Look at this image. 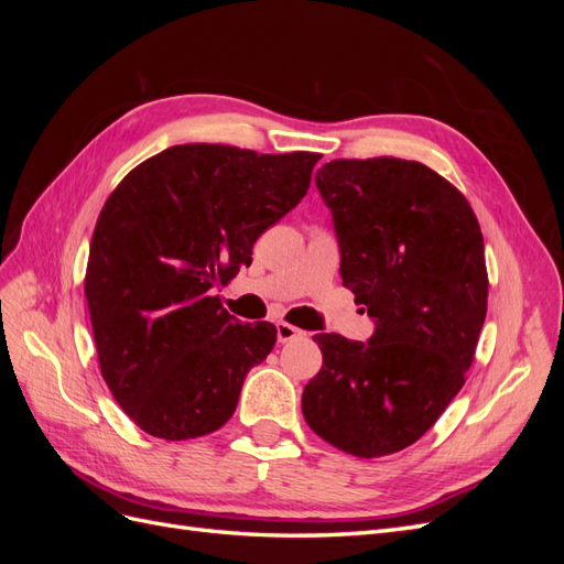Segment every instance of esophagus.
<instances>
[{
  "label": "esophagus",
  "mask_w": 564,
  "mask_h": 564,
  "mask_svg": "<svg viewBox=\"0 0 564 564\" xmlns=\"http://www.w3.org/2000/svg\"><path fill=\"white\" fill-rule=\"evenodd\" d=\"M305 336V332H301L294 324H286V322H278V340L280 344H286V340H294Z\"/></svg>",
  "instance_id": "obj_1"
}]
</instances>
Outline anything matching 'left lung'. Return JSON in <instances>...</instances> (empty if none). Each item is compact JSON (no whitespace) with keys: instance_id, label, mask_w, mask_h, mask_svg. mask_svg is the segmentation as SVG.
<instances>
[{"instance_id":"left-lung-1","label":"left lung","mask_w":564,"mask_h":564,"mask_svg":"<svg viewBox=\"0 0 564 564\" xmlns=\"http://www.w3.org/2000/svg\"><path fill=\"white\" fill-rule=\"evenodd\" d=\"M344 286L373 319L367 344L317 334L305 423L352 456L395 454L464 386L487 315L485 245L456 187L421 162L334 160L315 174Z\"/></svg>"}]
</instances>
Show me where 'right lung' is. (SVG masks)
Segmentation results:
<instances>
[{
  "label": "right lung",
  "mask_w": 564,
  "mask_h": 564,
  "mask_svg": "<svg viewBox=\"0 0 564 564\" xmlns=\"http://www.w3.org/2000/svg\"><path fill=\"white\" fill-rule=\"evenodd\" d=\"M315 152L259 155L172 145L124 176L91 237L87 294L100 373L148 435L193 440L224 425L245 377L275 346L216 296L251 247L311 187Z\"/></svg>",
  "instance_id": "1"
}]
</instances>
